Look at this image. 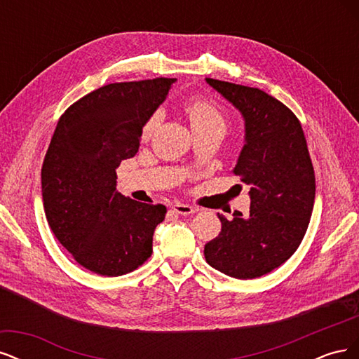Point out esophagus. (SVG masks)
I'll return each instance as SVG.
<instances>
[{"mask_svg": "<svg viewBox=\"0 0 359 359\" xmlns=\"http://www.w3.org/2000/svg\"><path fill=\"white\" fill-rule=\"evenodd\" d=\"M172 211L177 212V214H181V215H189V214L196 212V208H193V206H190V205L178 202V203L172 205Z\"/></svg>", "mask_w": 359, "mask_h": 359, "instance_id": "34e87169", "label": "esophagus"}]
</instances>
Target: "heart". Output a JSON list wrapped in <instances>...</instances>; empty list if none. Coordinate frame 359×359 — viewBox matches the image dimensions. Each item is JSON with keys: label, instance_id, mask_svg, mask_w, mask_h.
Masks as SVG:
<instances>
[{"label": "heart", "instance_id": "obj_1", "mask_svg": "<svg viewBox=\"0 0 359 359\" xmlns=\"http://www.w3.org/2000/svg\"><path fill=\"white\" fill-rule=\"evenodd\" d=\"M184 112H186L190 126L194 133L205 132V130L212 128H223L226 130V116L222 109L215 103L206 100V99H191L184 104ZM158 123V114L151 116L145 127H144V136H149L153 133Z\"/></svg>", "mask_w": 359, "mask_h": 359}]
</instances>
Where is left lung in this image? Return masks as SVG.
<instances>
[{"label": "left lung", "instance_id": "obj_1", "mask_svg": "<svg viewBox=\"0 0 359 359\" xmlns=\"http://www.w3.org/2000/svg\"><path fill=\"white\" fill-rule=\"evenodd\" d=\"M241 112L245 144L233 173L250 186V214L233 212L205 245V259L223 274L247 280L278 268L307 232L316 194L314 169L299 119L259 88L206 78Z\"/></svg>", "mask_w": 359, "mask_h": 359}]
</instances>
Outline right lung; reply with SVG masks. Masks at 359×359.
I'll return each instance as SVG.
<instances>
[{"label":"right lung","mask_w":359,"mask_h":359,"mask_svg":"<svg viewBox=\"0 0 359 359\" xmlns=\"http://www.w3.org/2000/svg\"><path fill=\"white\" fill-rule=\"evenodd\" d=\"M175 79L104 85L64 112L41 166V196L50 229L91 273H132L153 253L166 206L116 190V168L139 149L142 127Z\"/></svg>","instance_id":"add662e5"}]
</instances>
